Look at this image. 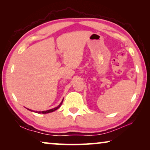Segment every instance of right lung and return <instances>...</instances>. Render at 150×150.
Here are the masks:
<instances>
[{"mask_svg":"<svg viewBox=\"0 0 150 150\" xmlns=\"http://www.w3.org/2000/svg\"><path fill=\"white\" fill-rule=\"evenodd\" d=\"M63 99L62 100V102H61V103L59 104V105H58L57 107L55 108H52V109H50V110H44V111H35V110H31V109H29V108H27L28 110H30V111H33V112H38V113H42V114H47V113H50V112H54L55 110H56L57 109L59 108L61 105H62V104L63 103Z\"/></svg>","mask_w":150,"mask_h":150,"instance_id":"add662e5","label":"right lung"}]
</instances>
